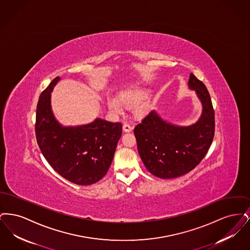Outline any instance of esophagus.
Segmentation results:
<instances>
[{
    "label": "esophagus",
    "instance_id": "obj_1",
    "mask_svg": "<svg viewBox=\"0 0 250 250\" xmlns=\"http://www.w3.org/2000/svg\"><path fill=\"white\" fill-rule=\"evenodd\" d=\"M133 129V127L131 126L129 124H127V123H125L124 125H123V130L124 132H126V133H128V132H131Z\"/></svg>",
    "mask_w": 250,
    "mask_h": 250
}]
</instances>
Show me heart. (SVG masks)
Instances as JSON below:
<instances>
[{
    "instance_id": "heart-1",
    "label": "heart",
    "mask_w": 250,
    "mask_h": 250,
    "mask_svg": "<svg viewBox=\"0 0 250 250\" xmlns=\"http://www.w3.org/2000/svg\"><path fill=\"white\" fill-rule=\"evenodd\" d=\"M147 95V89L141 87L128 88L120 93L119 98L114 95H108L107 107L111 113L121 115L125 111V106H134V114L137 117H143L151 109V103L146 98Z\"/></svg>"
}]
</instances>
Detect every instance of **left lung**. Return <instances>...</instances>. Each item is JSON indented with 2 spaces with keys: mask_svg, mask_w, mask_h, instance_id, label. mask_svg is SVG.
I'll list each match as a JSON object with an SVG mask.
<instances>
[{
  "mask_svg": "<svg viewBox=\"0 0 250 250\" xmlns=\"http://www.w3.org/2000/svg\"><path fill=\"white\" fill-rule=\"evenodd\" d=\"M188 85L202 104L196 123L174 125L153 110L134 129L143 164L158 178H177L191 171L202 161L214 139V112L210 95L192 73Z\"/></svg>",
  "mask_w": 250,
  "mask_h": 250,
  "instance_id": "left-lung-1",
  "label": "left lung"
}]
</instances>
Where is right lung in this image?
I'll return each instance as SVG.
<instances>
[{"label":"right lung","mask_w":250,"mask_h":250,"mask_svg":"<svg viewBox=\"0 0 250 250\" xmlns=\"http://www.w3.org/2000/svg\"><path fill=\"white\" fill-rule=\"evenodd\" d=\"M60 81V77L55 78L39 97L36 140L44 157L61 176L89 186L106 175L122 136V125L101 118L82 125H62L51 107V93Z\"/></svg>","instance_id":"add662e5"}]
</instances>
